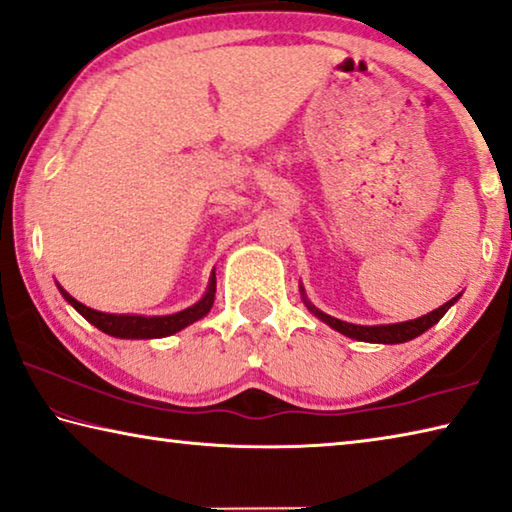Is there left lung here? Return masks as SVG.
I'll return each instance as SVG.
<instances>
[{
    "instance_id": "1",
    "label": "left lung",
    "mask_w": 512,
    "mask_h": 512,
    "mask_svg": "<svg viewBox=\"0 0 512 512\" xmlns=\"http://www.w3.org/2000/svg\"><path fill=\"white\" fill-rule=\"evenodd\" d=\"M299 292H301V299H304V304L308 311H311L317 320H322L324 324H329L331 329H335L342 335H347L351 340H358V342H374V345H401V342H408L417 338V335H422L424 331H429L433 324H438L442 320V315H445L451 306L456 304L460 299V295H456L454 299H449L447 304H442L440 308H435V311L426 313L422 317H415V320H408V322H397V324H374V326H363V324H351V322H342L338 317H331L326 315L320 308H315L311 301L306 297V290L304 286L299 283Z\"/></svg>"
}]
</instances>
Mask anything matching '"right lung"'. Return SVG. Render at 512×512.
I'll list each match as a JSON object with an SVG mask.
<instances>
[{
    "instance_id": "right-lung-1",
    "label": "right lung",
    "mask_w": 512,
    "mask_h": 512,
    "mask_svg": "<svg viewBox=\"0 0 512 512\" xmlns=\"http://www.w3.org/2000/svg\"><path fill=\"white\" fill-rule=\"evenodd\" d=\"M58 290H61V295L67 304H70L79 315L86 317L92 326H97L99 331L113 335V338H124V340H152V338H167V335L179 333L181 329H186V326L195 324L197 320H201V317L211 313L213 301H215V270L211 272V279H208V288L204 292V297H201L197 304H192L172 315L102 313L86 304H81V301L74 299L70 292H65L61 286H58Z\"/></svg>"
}]
</instances>
